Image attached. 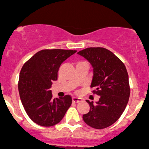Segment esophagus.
Listing matches in <instances>:
<instances>
[{
	"mask_svg": "<svg viewBox=\"0 0 149 149\" xmlns=\"http://www.w3.org/2000/svg\"><path fill=\"white\" fill-rule=\"evenodd\" d=\"M81 101V100L80 99V98H77V97H73V102H76V103H78V102H80Z\"/></svg>",
	"mask_w": 149,
	"mask_h": 149,
	"instance_id": "obj_1",
	"label": "esophagus"
}]
</instances>
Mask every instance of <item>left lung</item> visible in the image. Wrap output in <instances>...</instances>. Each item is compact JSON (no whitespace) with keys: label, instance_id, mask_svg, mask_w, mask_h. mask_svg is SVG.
<instances>
[{"label":"left lung","instance_id":"obj_1","mask_svg":"<svg viewBox=\"0 0 149 149\" xmlns=\"http://www.w3.org/2000/svg\"><path fill=\"white\" fill-rule=\"evenodd\" d=\"M91 64L93 76L91 88L100 96L93 104L86 100L90 111L83 115L84 123L96 129L113 125L123 114L128 102L130 86L128 74L123 61L103 47H89L78 52Z\"/></svg>","mask_w":149,"mask_h":149}]
</instances>
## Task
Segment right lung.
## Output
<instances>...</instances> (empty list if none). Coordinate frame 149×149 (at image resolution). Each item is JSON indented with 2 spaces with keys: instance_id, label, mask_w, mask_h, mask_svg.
Segmentation results:
<instances>
[{
  "instance_id": "add662e5",
  "label": "right lung",
  "mask_w": 149,
  "mask_h": 149,
  "mask_svg": "<svg viewBox=\"0 0 149 149\" xmlns=\"http://www.w3.org/2000/svg\"><path fill=\"white\" fill-rule=\"evenodd\" d=\"M76 50L42 49L29 58L20 73L18 91L21 102L29 117L45 127L58 124L72 104V97L66 95L53 98L52 81L58 79V71L64 61Z\"/></svg>"
}]
</instances>
